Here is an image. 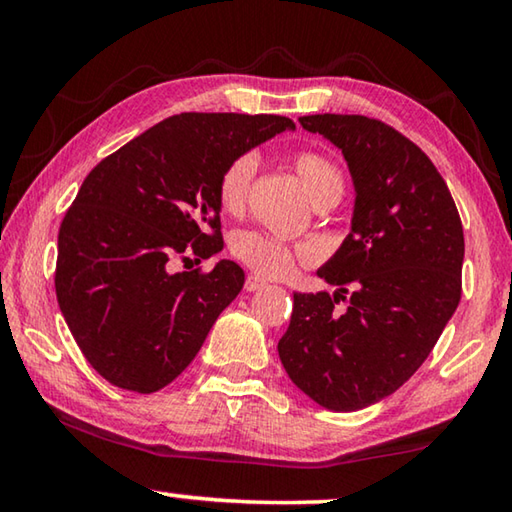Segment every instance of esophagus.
Wrapping results in <instances>:
<instances>
[{"label":"esophagus","mask_w":512,"mask_h":512,"mask_svg":"<svg viewBox=\"0 0 512 512\" xmlns=\"http://www.w3.org/2000/svg\"><path fill=\"white\" fill-rule=\"evenodd\" d=\"M268 282L264 280V277L259 275H248L246 277V291H259V289H266Z\"/></svg>","instance_id":"esophagus-1"}]
</instances>
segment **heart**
<instances>
[{
  "mask_svg": "<svg viewBox=\"0 0 512 512\" xmlns=\"http://www.w3.org/2000/svg\"><path fill=\"white\" fill-rule=\"evenodd\" d=\"M293 169H296L302 187H305L307 196L311 201L318 203L323 198H341L343 194V173L336 164L323 153L316 151H300L293 158ZM257 171V155L255 153H239L237 158L228 162L223 169L219 185H216V196H219V205L228 214H237L244 210L246 198L253 185ZM230 250L239 262L253 268V271L262 275H284L291 271L296 257L309 259L314 255L311 246H298L293 248L287 241L275 239L266 232L246 230L232 237Z\"/></svg>",
  "mask_w": 512,
  "mask_h": 512,
  "instance_id": "obj_1",
  "label": "heart"
}]
</instances>
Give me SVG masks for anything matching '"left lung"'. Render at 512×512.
<instances>
[{
	"instance_id": "1",
	"label": "left lung",
	"mask_w": 512,
	"mask_h": 512,
	"mask_svg": "<svg viewBox=\"0 0 512 512\" xmlns=\"http://www.w3.org/2000/svg\"><path fill=\"white\" fill-rule=\"evenodd\" d=\"M348 162L350 235L318 268L339 291L293 293L277 343L289 379L329 411H359L393 395L443 334L461 300V216L443 176L411 140L361 115H309ZM353 287L349 309L335 302Z\"/></svg>"
}]
</instances>
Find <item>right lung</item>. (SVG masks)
Instances as JSON below:
<instances>
[{
  "label": "right lung",
  "instance_id": "add662e5",
  "mask_svg": "<svg viewBox=\"0 0 512 512\" xmlns=\"http://www.w3.org/2000/svg\"><path fill=\"white\" fill-rule=\"evenodd\" d=\"M296 124L277 115L183 112L94 167L58 232L56 296L85 359L112 386L155 393L201 350L244 289V268L171 273L185 250L223 248L216 185L239 153ZM213 235H209V230Z\"/></svg>",
  "mask_w": 512,
  "mask_h": 512
}]
</instances>
